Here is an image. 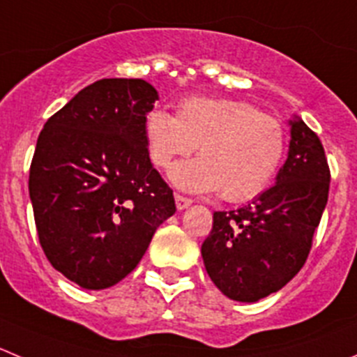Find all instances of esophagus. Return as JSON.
Returning <instances> with one entry per match:
<instances>
[{
  "label": "esophagus",
  "mask_w": 357,
  "mask_h": 357,
  "mask_svg": "<svg viewBox=\"0 0 357 357\" xmlns=\"http://www.w3.org/2000/svg\"><path fill=\"white\" fill-rule=\"evenodd\" d=\"M175 203H176V208H178V210H184V208H188L189 205H191L192 199L188 198V196L175 195Z\"/></svg>",
  "instance_id": "1"
}]
</instances>
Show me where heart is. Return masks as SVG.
Listing matches in <instances>:
<instances>
[{"instance_id":"obj_1","label":"heart","mask_w":357,"mask_h":357,"mask_svg":"<svg viewBox=\"0 0 357 357\" xmlns=\"http://www.w3.org/2000/svg\"><path fill=\"white\" fill-rule=\"evenodd\" d=\"M149 158L168 168L175 158L198 159L169 169L176 188L215 192L229 203H243L270 185L286 151V130L275 115L227 98H188L178 114L152 110L145 119Z\"/></svg>"}]
</instances>
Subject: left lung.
I'll return each mask as SVG.
<instances>
[{
	"label": "left lung",
	"instance_id": "left-lung-1",
	"mask_svg": "<svg viewBox=\"0 0 357 357\" xmlns=\"http://www.w3.org/2000/svg\"><path fill=\"white\" fill-rule=\"evenodd\" d=\"M284 166L249 205L213 213L202 245L212 282L235 301L261 300L282 289L301 270L328 203L329 173L317 135L296 117Z\"/></svg>",
	"mask_w": 357,
	"mask_h": 357
}]
</instances>
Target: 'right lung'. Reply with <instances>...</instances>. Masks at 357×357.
<instances>
[{
    "label": "right lung",
    "mask_w": 357,
    "mask_h": 357,
    "mask_svg": "<svg viewBox=\"0 0 357 357\" xmlns=\"http://www.w3.org/2000/svg\"><path fill=\"white\" fill-rule=\"evenodd\" d=\"M158 98L142 79L98 80L56 112L36 142L29 198L40 245L84 289H107L131 273L176 210L145 138Z\"/></svg>",
    "instance_id": "add662e5"
}]
</instances>
